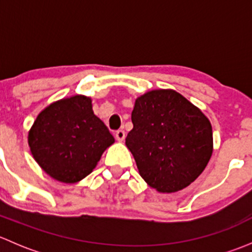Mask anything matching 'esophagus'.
I'll return each mask as SVG.
<instances>
[{
    "mask_svg": "<svg viewBox=\"0 0 252 252\" xmlns=\"http://www.w3.org/2000/svg\"><path fill=\"white\" fill-rule=\"evenodd\" d=\"M116 139L118 141H123L124 139H126V131L122 130V129H119V130L116 131Z\"/></svg>",
    "mask_w": 252,
    "mask_h": 252,
    "instance_id": "esophagus-1",
    "label": "esophagus"
}]
</instances>
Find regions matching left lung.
Listing matches in <instances>:
<instances>
[{
  "instance_id": "8db88e82",
  "label": "left lung",
  "mask_w": 252,
  "mask_h": 252,
  "mask_svg": "<svg viewBox=\"0 0 252 252\" xmlns=\"http://www.w3.org/2000/svg\"><path fill=\"white\" fill-rule=\"evenodd\" d=\"M126 145L142 179L161 192L194 182L212 155V126L205 114L174 90L136 98Z\"/></svg>"
}]
</instances>
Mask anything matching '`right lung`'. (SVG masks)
Instances as JSON below:
<instances>
[{
	"label": "right lung",
	"mask_w": 252,
	"mask_h": 252,
	"mask_svg": "<svg viewBox=\"0 0 252 252\" xmlns=\"http://www.w3.org/2000/svg\"><path fill=\"white\" fill-rule=\"evenodd\" d=\"M28 141L35 161L48 175L72 184L93 172L114 138L94 114L91 98L75 95L45 108Z\"/></svg>",
	"instance_id": "1"
}]
</instances>
